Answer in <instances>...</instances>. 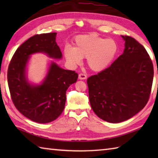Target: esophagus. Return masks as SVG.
Segmentation results:
<instances>
[{"label": "esophagus", "instance_id": "34e87169", "mask_svg": "<svg viewBox=\"0 0 158 158\" xmlns=\"http://www.w3.org/2000/svg\"><path fill=\"white\" fill-rule=\"evenodd\" d=\"M87 78V76L85 75V74H83V73H80L79 74V79H85Z\"/></svg>", "mask_w": 158, "mask_h": 158}]
</instances>
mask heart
<instances>
[{"mask_svg": "<svg viewBox=\"0 0 158 158\" xmlns=\"http://www.w3.org/2000/svg\"><path fill=\"white\" fill-rule=\"evenodd\" d=\"M74 44V47L68 45L63 49L64 56L69 65H78L83 58H86L88 65L95 72L104 70L109 67L118 51L116 41L104 38L97 34L77 36Z\"/></svg>", "mask_w": 158, "mask_h": 158, "instance_id": "1", "label": "heart"}]
</instances>
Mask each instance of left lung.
<instances>
[{
  "label": "left lung",
  "mask_w": 158,
  "mask_h": 158,
  "mask_svg": "<svg viewBox=\"0 0 158 158\" xmlns=\"http://www.w3.org/2000/svg\"><path fill=\"white\" fill-rule=\"evenodd\" d=\"M122 37L123 53L109 68L87 79L93 111L113 123L126 121L143 109L151 95L154 74L145 48L132 37Z\"/></svg>",
  "instance_id": "left-lung-1"
}]
</instances>
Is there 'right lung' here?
<instances>
[{
    "mask_svg": "<svg viewBox=\"0 0 158 158\" xmlns=\"http://www.w3.org/2000/svg\"><path fill=\"white\" fill-rule=\"evenodd\" d=\"M56 37V33H49L30 37L16 50L7 69V82L13 104L25 117L39 123L52 122L62 114L66 90L78 78L75 71L64 69L52 62L40 85L28 83L26 68L31 54L42 52L51 58H62Z\"/></svg>",
    "mask_w": 158,
    "mask_h": 158,
    "instance_id": "right-lung-1",
    "label": "right lung"
}]
</instances>
